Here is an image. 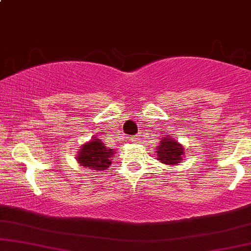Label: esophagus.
<instances>
[{
  "label": "esophagus",
  "mask_w": 251,
  "mask_h": 251,
  "mask_svg": "<svg viewBox=\"0 0 251 251\" xmlns=\"http://www.w3.org/2000/svg\"><path fill=\"white\" fill-rule=\"evenodd\" d=\"M137 139H138V137H131L129 138V142L134 143V142H137Z\"/></svg>",
  "instance_id": "obj_1"
}]
</instances>
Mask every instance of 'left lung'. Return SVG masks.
I'll list each match as a JSON object with an SVG mask.
<instances>
[{
  "instance_id": "obj_1",
  "label": "left lung",
  "mask_w": 251,
  "mask_h": 251,
  "mask_svg": "<svg viewBox=\"0 0 251 251\" xmlns=\"http://www.w3.org/2000/svg\"><path fill=\"white\" fill-rule=\"evenodd\" d=\"M157 150L158 160L164 164H169V165H175V164L179 163L184 152L179 144L176 143V140L172 138H168V135H165L164 139H162L159 148Z\"/></svg>"
}]
</instances>
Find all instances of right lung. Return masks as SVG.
Segmentation results:
<instances>
[{"instance_id":"1","label":"right lung","mask_w":251,"mask_h":251,"mask_svg":"<svg viewBox=\"0 0 251 251\" xmlns=\"http://www.w3.org/2000/svg\"><path fill=\"white\" fill-rule=\"evenodd\" d=\"M113 150L106 148L101 140L92 139L80 149L76 159L80 165L101 171L111 165V158L113 157Z\"/></svg>"}]
</instances>
